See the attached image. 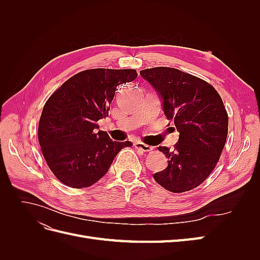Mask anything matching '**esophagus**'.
I'll return each instance as SVG.
<instances>
[{"instance_id":"1","label":"esophagus","mask_w":260,"mask_h":260,"mask_svg":"<svg viewBox=\"0 0 260 260\" xmlns=\"http://www.w3.org/2000/svg\"><path fill=\"white\" fill-rule=\"evenodd\" d=\"M135 147L137 149H140V151H142V152H151V151H153V147L152 146H149L147 144H144L142 142H136L135 143Z\"/></svg>"}]
</instances>
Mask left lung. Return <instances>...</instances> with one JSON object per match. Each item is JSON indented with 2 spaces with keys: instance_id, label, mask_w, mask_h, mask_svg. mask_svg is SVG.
Segmentation results:
<instances>
[{
  "instance_id": "8db88e82",
  "label": "left lung",
  "mask_w": 260,
  "mask_h": 260,
  "mask_svg": "<svg viewBox=\"0 0 260 260\" xmlns=\"http://www.w3.org/2000/svg\"><path fill=\"white\" fill-rule=\"evenodd\" d=\"M140 75L158 94L179 132L174 151L158 147L168 166L153 177L170 192L190 191L208 178L222 153L229 122L223 102L211 84L176 68H148Z\"/></svg>"
}]
</instances>
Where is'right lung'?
<instances>
[{
    "instance_id": "obj_1",
    "label": "right lung",
    "mask_w": 260,
    "mask_h": 260,
    "mask_svg": "<svg viewBox=\"0 0 260 260\" xmlns=\"http://www.w3.org/2000/svg\"><path fill=\"white\" fill-rule=\"evenodd\" d=\"M138 77L136 69H88L62 83L46 101L38 138L44 159L61 183L88 187L105 176L130 141L117 142L96 122L108 116L117 86Z\"/></svg>"
}]
</instances>
